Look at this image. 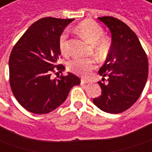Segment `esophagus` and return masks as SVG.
<instances>
[{
    "label": "esophagus",
    "mask_w": 152,
    "mask_h": 152,
    "mask_svg": "<svg viewBox=\"0 0 152 152\" xmlns=\"http://www.w3.org/2000/svg\"><path fill=\"white\" fill-rule=\"evenodd\" d=\"M81 83H82V84H86V83H88V82H87L86 80H84V79H82V81H81Z\"/></svg>",
    "instance_id": "34e87169"
}]
</instances>
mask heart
I'll return each mask as SVG.
<instances>
[{
    "label": "heart",
    "instance_id": "b5f03b06",
    "mask_svg": "<svg viewBox=\"0 0 152 152\" xmlns=\"http://www.w3.org/2000/svg\"><path fill=\"white\" fill-rule=\"evenodd\" d=\"M76 31L92 44H95L96 50L104 53L109 48L110 42L108 38L102 37L103 29L100 25L92 20H85L76 26ZM59 50L63 54L68 53V36L64 33L59 38ZM95 62L93 59L76 58L69 64V69L76 73L85 76L90 69H94Z\"/></svg>",
    "mask_w": 152,
    "mask_h": 152
}]
</instances>
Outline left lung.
<instances>
[{"instance_id": "left-lung-1", "label": "left lung", "mask_w": 152, "mask_h": 152, "mask_svg": "<svg viewBox=\"0 0 152 152\" xmlns=\"http://www.w3.org/2000/svg\"><path fill=\"white\" fill-rule=\"evenodd\" d=\"M109 28L111 45L106 60L99 70L108 76L99 82L101 95L93 102L107 113L117 114L130 108L140 98L148 77V58L135 33L113 17L98 18Z\"/></svg>"}]
</instances>
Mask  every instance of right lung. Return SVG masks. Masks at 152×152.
I'll return each instance as SVG.
<instances>
[{
  "label": "right lung",
  "mask_w": 152,
  "mask_h": 152,
  "mask_svg": "<svg viewBox=\"0 0 152 152\" xmlns=\"http://www.w3.org/2000/svg\"><path fill=\"white\" fill-rule=\"evenodd\" d=\"M74 19L43 18L33 23L13 47L9 58L12 94L23 108L34 114H47L61 105L80 78L72 73L51 79L61 54L59 38Z\"/></svg>",
  "instance_id": "add662e5"
}]
</instances>
